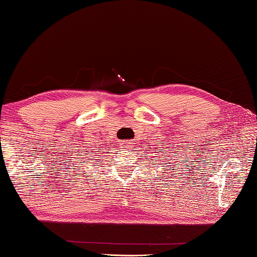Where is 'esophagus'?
<instances>
[{"mask_svg": "<svg viewBox=\"0 0 257 257\" xmlns=\"http://www.w3.org/2000/svg\"><path fill=\"white\" fill-rule=\"evenodd\" d=\"M122 148H123V150H128L129 149V143H127V142H124V143L122 144Z\"/></svg>", "mask_w": 257, "mask_h": 257, "instance_id": "esophagus-1", "label": "esophagus"}]
</instances>
